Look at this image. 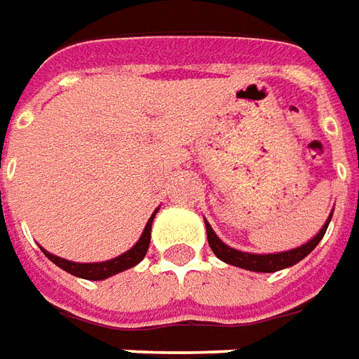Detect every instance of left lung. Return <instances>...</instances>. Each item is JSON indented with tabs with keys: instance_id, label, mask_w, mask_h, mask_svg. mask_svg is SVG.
<instances>
[{
	"instance_id": "8db88e82",
	"label": "left lung",
	"mask_w": 359,
	"mask_h": 359,
	"mask_svg": "<svg viewBox=\"0 0 359 359\" xmlns=\"http://www.w3.org/2000/svg\"><path fill=\"white\" fill-rule=\"evenodd\" d=\"M334 210L330 212L328 220L324 222V226L320 228V231L314 236L313 240H309L306 243H302L299 248H292V250L279 251V253H248V251H240L230 248L228 243L216 236V231L212 230V226L208 224V220H204L206 224V233H208V245L212 248V251L216 253V257L222 259L228 265H233V267H241V269H248V271L255 273H275L281 271V269H287V267H292L294 263L302 262L311 251L320 243V240L326 233V228L332 220Z\"/></svg>"
}]
</instances>
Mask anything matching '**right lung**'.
Returning <instances> with one entry per match:
<instances>
[{
  "label": "right lung",
  "mask_w": 359,
  "mask_h": 359,
  "mask_svg": "<svg viewBox=\"0 0 359 359\" xmlns=\"http://www.w3.org/2000/svg\"><path fill=\"white\" fill-rule=\"evenodd\" d=\"M159 210V208H157ZM157 210L151 214V218H149L147 226H145V230L141 233V238L137 240V243L128 250L126 253H121L118 257H114V259H108V262H96V263H76V262H68V259H62V257H58V255H53V253H48L46 250H43L46 257L50 259V262L58 265L60 269H65L70 275H74V277H80V279H88V281H104V279H108V277H114V275H118V273L126 271V269H131V267H135L143 257H145V253L149 250V241H151V226H153V218H155V214Z\"/></svg>",
  "instance_id": "right-lung-1"
}]
</instances>
